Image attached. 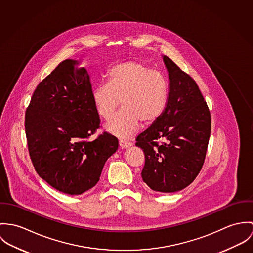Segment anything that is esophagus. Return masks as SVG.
I'll return each instance as SVG.
<instances>
[{
  "label": "esophagus",
  "mask_w": 253,
  "mask_h": 253,
  "mask_svg": "<svg viewBox=\"0 0 253 253\" xmlns=\"http://www.w3.org/2000/svg\"><path fill=\"white\" fill-rule=\"evenodd\" d=\"M119 146L121 148H128V147L132 146V142H130L128 140H119Z\"/></svg>",
  "instance_id": "1"
}]
</instances>
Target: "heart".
I'll use <instances>...</instances> for the list:
<instances>
[{
	"mask_svg": "<svg viewBox=\"0 0 253 253\" xmlns=\"http://www.w3.org/2000/svg\"><path fill=\"white\" fill-rule=\"evenodd\" d=\"M107 80L108 84L96 86L91 96L96 111L105 119L111 118L121 103L122 110L105 126L113 136L129 138L138 131L140 122L150 125L164 113L168 85L160 73L128 61L112 67Z\"/></svg>",
	"mask_w": 253,
	"mask_h": 253,
	"instance_id": "b5f03b06",
	"label": "heart"
}]
</instances>
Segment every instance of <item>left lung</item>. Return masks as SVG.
<instances>
[{"label":"left lung","instance_id":"1","mask_svg":"<svg viewBox=\"0 0 253 253\" xmlns=\"http://www.w3.org/2000/svg\"><path fill=\"white\" fill-rule=\"evenodd\" d=\"M167 107L137 138L144 152L142 180L150 189L171 193L188 186L203 167L211 136V113L199 87L169 57ZM157 140H162L158 145Z\"/></svg>","mask_w":253,"mask_h":253}]
</instances>
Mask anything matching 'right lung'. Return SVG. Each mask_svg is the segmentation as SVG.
I'll return each instance as SVG.
<instances>
[{"label": "right lung", "mask_w": 253, "mask_h": 253, "mask_svg": "<svg viewBox=\"0 0 253 253\" xmlns=\"http://www.w3.org/2000/svg\"><path fill=\"white\" fill-rule=\"evenodd\" d=\"M67 59L36 88L25 114L29 153L38 174L53 188L81 195L99 181L118 140L104 133L88 140L100 118L90 76Z\"/></svg>", "instance_id": "right-lung-1"}]
</instances>
